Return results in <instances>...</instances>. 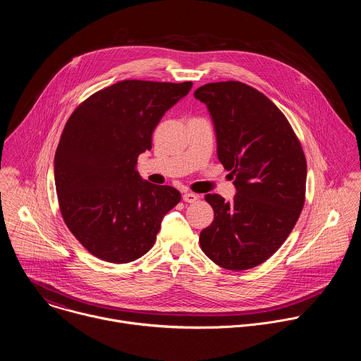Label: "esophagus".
Listing matches in <instances>:
<instances>
[{"label": "esophagus", "mask_w": 361, "mask_h": 361, "mask_svg": "<svg viewBox=\"0 0 361 361\" xmlns=\"http://www.w3.org/2000/svg\"><path fill=\"white\" fill-rule=\"evenodd\" d=\"M183 200L185 201V202H195L197 200H198V195L197 194H194V192H184L183 194Z\"/></svg>", "instance_id": "esophagus-1"}]
</instances>
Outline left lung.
<instances>
[{
    "instance_id": "8db88e82",
    "label": "left lung",
    "mask_w": 361,
    "mask_h": 361,
    "mask_svg": "<svg viewBox=\"0 0 361 361\" xmlns=\"http://www.w3.org/2000/svg\"><path fill=\"white\" fill-rule=\"evenodd\" d=\"M194 97L207 106L220 163L237 194L204 198L213 223L200 233L204 254L241 271L269 260L294 228L305 198L307 163L286 116L271 99L240 81L210 82Z\"/></svg>"
}]
</instances>
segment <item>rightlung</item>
Returning <instances> with one entry per match:
<instances>
[{
	"label": "right lung",
	"mask_w": 361,
	"mask_h": 361,
	"mask_svg": "<svg viewBox=\"0 0 361 361\" xmlns=\"http://www.w3.org/2000/svg\"><path fill=\"white\" fill-rule=\"evenodd\" d=\"M191 87L124 80L90 95L68 118L54 159L59 204L68 230L98 259H140L180 202L178 190L142 180L135 166L151 149L154 128Z\"/></svg>",
	"instance_id": "add662e5"
}]
</instances>
